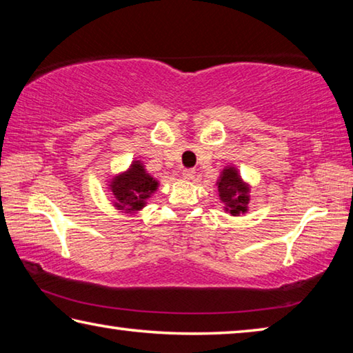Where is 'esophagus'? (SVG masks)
I'll return each instance as SVG.
<instances>
[{"instance_id":"1","label":"esophagus","mask_w":353,"mask_h":353,"mask_svg":"<svg viewBox=\"0 0 353 353\" xmlns=\"http://www.w3.org/2000/svg\"><path fill=\"white\" fill-rule=\"evenodd\" d=\"M182 176H183V179H187V181H193L196 176V171L194 170H183Z\"/></svg>"}]
</instances>
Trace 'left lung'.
<instances>
[{
    "label": "left lung",
    "instance_id": "8db88e82",
    "mask_svg": "<svg viewBox=\"0 0 353 353\" xmlns=\"http://www.w3.org/2000/svg\"><path fill=\"white\" fill-rule=\"evenodd\" d=\"M219 201L224 204V210L232 216L248 213L250 202V185L241 177L235 165H227L221 171L216 181Z\"/></svg>",
    "mask_w": 353,
    "mask_h": 353
}]
</instances>
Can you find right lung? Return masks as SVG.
Masks as SVG:
<instances>
[{"label": "right lung", "instance_id": "obj_1", "mask_svg": "<svg viewBox=\"0 0 353 353\" xmlns=\"http://www.w3.org/2000/svg\"><path fill=\"white\" fill-rule=\"evenodd\" d=\"M105 185L113 196V207L132 214L146 207L148 199L159 188V181L149 174L141 160H132L126 171L118 172Z\"/></svg>", "mask_w": 353, "mask_h": 353}]
</instances>
